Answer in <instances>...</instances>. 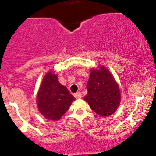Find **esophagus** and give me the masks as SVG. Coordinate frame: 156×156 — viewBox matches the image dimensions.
Here are the masks:
<instances>
[{"label": "esophagus", "mask_w": 156, "mask_h": 156, "mask_svg": "<svg viewBox=\"0 0 156 156\" xmlns=\"http://www.w3.org/2000/svg\"><path fill=\"white\" fill-rule=\"evenodd\" d=\"M74 96L76 98H81L82 97V94L81 92H76V93L74 94Z\"/></svg>", "instance_id": "obj_1"}]
</instances>
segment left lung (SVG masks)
Here are the masks:
<instances>
[{
    "label": "left lung",
    "mask_w": 156,
    "mask_h": 156,
    "mask_svg": "<svg viewBox=\"0 0 156 156\" xmlns=\"http://www.w3.org/2000/svg\"><path fill=\"white\" fill-rule=\"evenodd\" d=\"M87 88L88 93L83 99L98 115H110L118 108L121 101L119 85L106 67L92 70Z\"/></svg>",
    "instance_id": "8db88e82"
}]
</instances>
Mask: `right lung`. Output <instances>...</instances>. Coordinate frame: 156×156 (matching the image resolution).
Returning <instances> with one entry per match:
<instances>
[{
	"mask_svg": "<svg viewBox=\"0 0 156 156\" xmlns=\"http://www.w3.org/2000/svg\"><path fill=\"white\" fill-rule=\"evenodd\" d=\"M75 99L67 88L59 83L57 75L49 72L44 78L37 93V107L46 119L58 121Z\"/></svg>",
	"mask_w": 156,
	"mask_h": 156,
	"instance_id": "add662e5",
	"label": "right lung"
}]
</instances>
